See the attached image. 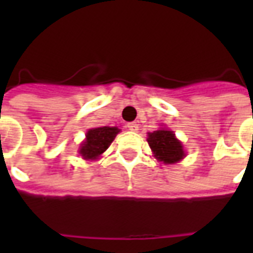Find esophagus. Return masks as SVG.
<instances>
[{"instance_id":"esophagus-1","label":"esophagus","mask_w":253,"mask_h":253,"mask_svg":"<svg viewBox=\"0 0 253 253\" xmlns=\"http://www.w3.org/2000/svg\"><path fill=\"white\" fill-rule=\"evenodd\" d=\"M127 128H128L130 131H134V132H136V131L139 130V126L135 122H130V123H127Z\"/></svg>"}]
</instances>
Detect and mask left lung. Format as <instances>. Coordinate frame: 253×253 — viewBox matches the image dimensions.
Segmentation results:
<instances>
[{"label": "left lung", "mask_w": 253, "mask_h": 253, "mask_svg": "<svg viewBox=\"0 0 253 253\" xmlns=\"http://www.w3.org/2000/svg\"><path fill=\"white\" fill-rule=\"evenodd\" d=\"M147 142L150 144L155 158L163 164H174L184 159L185 151L182 148V143L174 136L173 131L168 128H160L154 132H148Z\"/></svg>", "instance_id": "left-lung-1"}]
</instances>
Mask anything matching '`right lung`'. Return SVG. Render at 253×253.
<instances>
[{
  "label": "right lung",
  "instance_id": "add662e5",
  "mask_svg": "<svg viewBox=\"0 0 253 253\" xmlns=\"http://www.w3.org/2000/svg\"><path fill=\"white\" fill-rule=\"evenodd\" d=\"M118 127H97L86 132V138L81 143L79 154L85 160H97L109 148L119 132Z\"/></svg>",
  "mask_w": 253,
  "mask_h": 253
}]
</instances>
